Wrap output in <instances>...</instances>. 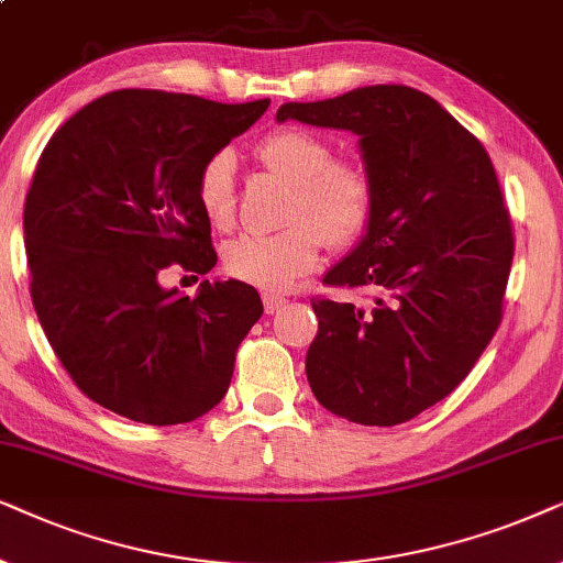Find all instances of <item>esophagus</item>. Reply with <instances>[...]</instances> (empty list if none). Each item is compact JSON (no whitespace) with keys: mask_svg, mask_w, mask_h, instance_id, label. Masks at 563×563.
Returning a JSON list of instances; mask_svg holds the SVG:
<instances>
[{"mask_svg":"<svg viewBox=\"0 0 563 563\" xmlns=\"http://www.w3.org/2000/svg\"><path fill=\"white\" fill-rule=\"evenodd\" d=\"M262 303H265V311L267 313H275V311H280L283 306L288 303V298L280 296V294H262Z\"/></svg>","mask_w":563,"mask_h":563,"instance_id":"34e87169","label":"esophagus"}]
</instances>
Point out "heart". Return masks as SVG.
<instances>
[{
    "instance_id": "obj_1",
    "label": "heart",
    "mask_w": 563,
    "mask_h": 563,
    "mask_svg": "<svg viewBox=\"0 0 563 563\" xmlns=\"http://www.w3.org/2000/svg\"><path fill=\"white\" fill-rule=\"evenodd\" d=\"M257 159L294 187L288 221L277 234H244L227 244L223 267L265 290L290 288L319 265L321 244L347 246L368 229L376 190L355 162H332V146L311 131L283 129L257 146ZM198 200L213 229L234 223V156L213 154L198 177Z\"/></svg>"
}]
</instances>
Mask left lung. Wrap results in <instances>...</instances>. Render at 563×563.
<instances>
[{
  "label": "left lung",
  "mask_w": 563,
  "mask_h": 563,
  "mask_svg": "<svg viewBox=\"0 0 563 563\" xmlns=\"http://www.w3.org/2000/svg\"><path fill=\"white\" fill-rule=\"evenodd\" d=\"M275 120L355 133L376 190L368 229L324 275L373 301H311V391L350 422H407L468 376L499 327L515 242L489 154L404 85L286 102Z\"/></svg>",
  "instance_id": "8db88e82"
}]
</instances>
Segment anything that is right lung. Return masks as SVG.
Wrapping results in <instances>:
<instances>
[{
  "instance_id": "1",
  "label": "right lung",
  "mask_w": 563,
  "mask_h": 563,
  "mask_svg": "<svg viewBox=\"0 0 563 563\" xmlns=\"http://www.w3.org/2000/svg\"><path fill=\"white\" fill-rule=\"evenodd\" d=\"M267 104L118 89L43 148L22 216L30 296L56 357L100 407L167 427L227 396L260 294L216 277L190 298L159 273L172 262L198 275L216 267L200 169Z\"/></svg>"
}]
</instances>
